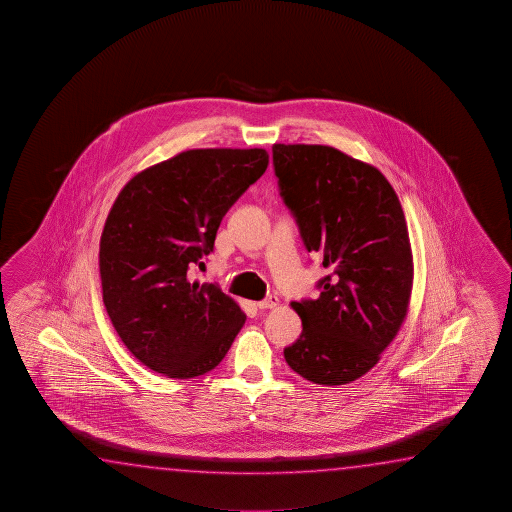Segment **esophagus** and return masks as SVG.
<instances>
[{
	"label": "esophagus",
	"instance_id": "esophagus-1",
	"mask_svg": "<svg viewBox=\"0 0 512 512\" xmlns=\"http://www.w3.org/2000/svg\"><path fill=\"white\" fill-rule=\"evenodd\" d=\"M278 304V297H276V295H270V297H267V299H263V301L258 303V308H260V310H269V308H276Z\"/></svg>",
	"mask_w": 512,
	"mask_h": 512
}]
</instances>
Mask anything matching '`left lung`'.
<instances>
[{"mask_svg": "<svg viewBox=\"0 0 512 512\" xmlns=\"http://www.w3.org/2000/svg\"><path fill=\"white\" fill-rule=\"evenodd\" d=\"M279 193L308 252L330 270L317 299L292 303L303 333L286 364L317 385L355 382L407 317L414 265L405 213L374 166L324 145L272 147Z\"/></svg>", "mask_w": 512, "mask_h": 512, "instance_id": "1", "label": "left lung"}]
</instances>
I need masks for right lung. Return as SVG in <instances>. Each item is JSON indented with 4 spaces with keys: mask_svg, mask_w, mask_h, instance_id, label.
<instances>
[{
    "mask_svg": "<svg viewBox=\"0 0 512 512\" xmlns=\"http://www.w3.org/2000/svg\"><path fill=\"white\" fill-rule=\"evenodd\" d=\"M269 166L263 148H197L134 175L100 238L105 310L130 353L168 378L215 369L245 313L193 281L222 218Z\"/></svg>",
    "mask_w": 512,
    "mask_h": 512,
    "instance_id": "obj_1",
    "label": "right lung"
}]
</instances>
